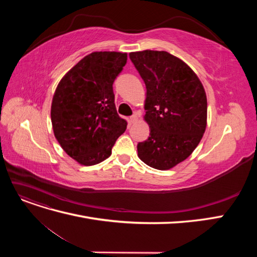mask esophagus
<instances>
[{
  "label": "esophagus",
  "mask_w": 257,
  "mask_h": 257,
  "mask_svg": "<svg viewBox=\"0 0 257 257\" xmlns=\"http://www.w3.org/2000/svg\"><path fill=\"white\" fill-rule=\"evenodd\" d=\"M137 120H138V116H137V114H136V113H134L133 115H131V116H130V121H131V123H135Z\"/></svg>",
  "instance_id": "34e87169"
}]
</instances>
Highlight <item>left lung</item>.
<instances>
[{
    "mask_svg": "<svg viewBox=\"0 0 257 257\" xmlns=\"http://www.w3.org/2000/svg\"><path fill=\"white\" fill-rule=\"evenodd\" d=\"M145 81V120L150 136L137 145L148 166L166 170L189 158L207 126V96L196 74L182 60L166 51L131 52Z\"/></svg>",
    "mask_w": 257,
    "mask_h": 257,
    "instance_id": "8db88e82",
    "label": "left lung"
}]
</instances>
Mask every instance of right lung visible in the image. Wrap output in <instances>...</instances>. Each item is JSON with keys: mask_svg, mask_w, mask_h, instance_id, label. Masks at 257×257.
Segmentation results:
<instances>
[{"mask_svg": "<svg viewBox=\"0 0 257 257\" xmlns=\"http://www.w3.org/2000/svg\"><path fill=\"white\" fill-rule=\"evenodd\" d=\"M126 60L127 54L122 52H92L69 69L54 92V136L81 165L109 158L115 141L126 130V121L116 112L112 89Z\"/></svg>", "mask_w": 257, "mask_h": 257, "instance_id": "obj_1", "label": "right lung"}]
</instances>
